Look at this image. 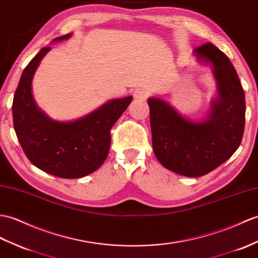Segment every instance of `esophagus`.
Returning a JSON list of instances; mask_svg holds the SVG:
<instances>
[{
	"label": "esophagus",
	"instance_id": "34e87169",
	"mask_svg": "<svg viewBox=\"0 0 258 258\" xmlns=\"http://www.w3.org/2000/svg\"><path fill=\"white\" fill-rule=\"evenodd\" d=\"M148 91L147 90H144V89H136L135 91H134V93H133V95H134V99L135 100H146L147 99V97H148Z\"/></svg>",
	"mask_w": 258,
	"mask_h": 258
}]
</instances>
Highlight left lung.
Listing matches in <instances>:
<instances>
[{
	"instance_id": "obj_1",
	"label": "left lung",
	"mask_w": 258,
	"mask_h": 258,
	"mask_svg": "<svg viewBox=\"0 0 258 258\" xmlns=\"http://www.w3.org/2000/svg\"><path fill=\"white\" fill-rule=\"evenodd\" d=\"M194 53L210 66L217 82L218 95L206 118L194 121L163 99H148L155 156L165 168L185 177L205 176L229 159L245 125L244 90L230 59L211 43Z\"/></svg>"
}]
</instances>
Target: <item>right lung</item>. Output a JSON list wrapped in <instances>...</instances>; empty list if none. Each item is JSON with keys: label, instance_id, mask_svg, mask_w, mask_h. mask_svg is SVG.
I'll use <instances>...</instances> for the list:
<instances>
[{"label": "right lung", "instance_id": "right-lung-1", "mask_svg": "<svg viewBox=\"0 0 258 258\" xmlns=\"http://www.w3.org/2000/svg\"><path fill=\"white\" fill-rule=\"evenodd\" d=\"M71 35L52 41L68 39ZM50 49L41 48L23 71L12 105L14 130L24 153L34 166L56 177L81 178L104 163L111 145L110 131L133 97L111 100L75 121L52 119L37 106L32 92L34 75Z\"/></svg>", "mask_w": 258, "mask_h": 258}]
</instances>
